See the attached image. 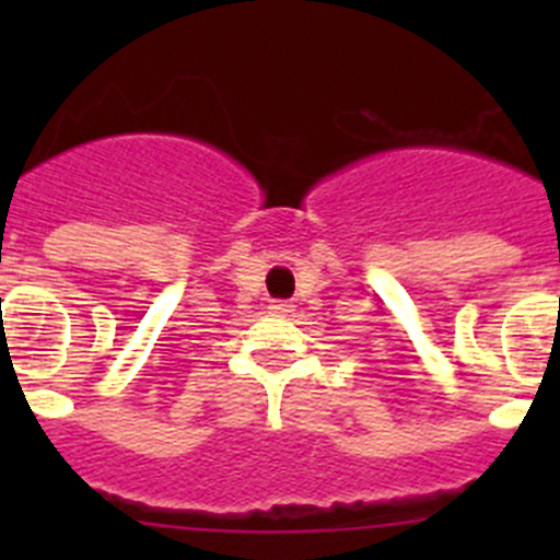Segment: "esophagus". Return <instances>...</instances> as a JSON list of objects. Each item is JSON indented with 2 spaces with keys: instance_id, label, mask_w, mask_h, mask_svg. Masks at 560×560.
<instances>
[{
  "instance_id": "esophagus-1",
  "label": "esophagus",
  "mask_w": 560,
  "mask_h": 560,
  "mask_svg": "<svg viewBox=\"0 0 560 560\" xmlns=\"http://www.w3.org/2000/svg\"><path fill=\"white\" fill-rule=\"evenodd\" d=\"M292 303H287V301H273L270 303V314H276V316H287V314H292Z\"/></svg>"
}]
</instances>
